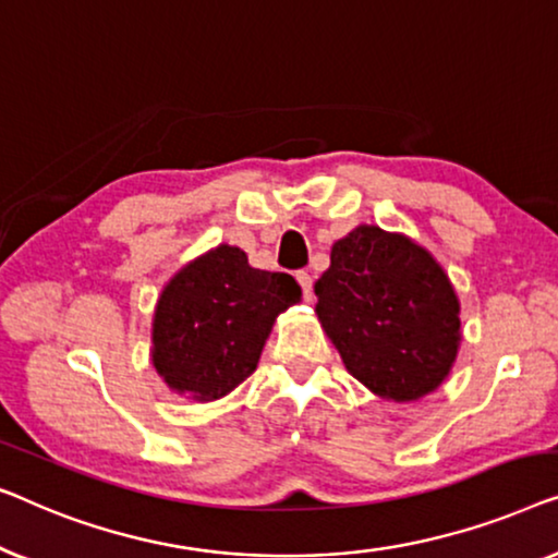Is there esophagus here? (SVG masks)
<instances>
[{"instance_id": "esophagus-1", "label": "esophagus", "mask_w": 558, "mask_h": 558, "mask_svg": "<svg viewBox=\"0 0 558 558\" xmlns=\"http://www.w3.org/2000/svg\"><path fill=\"white\" fill-rule=\"evenodd\" d=\"M298 282H301V288H303V298L305 301H313V280H311V276L305 270H301L298 272Z\"/></svg>"}]
</instances>
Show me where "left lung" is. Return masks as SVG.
<instances>
[{
  "instance_id": "1",
  "label": "left lung",
  "mask_w": 558,
  "mask_h": 558,
  "mask_svg": "<svg viewBox=\"0 0 558 558\" xmlns=\"http://www.w3.org/2000/svg\"><path fill=\"white\" fill-rule=\"evenodd\" d=\"M316 316L349 374L387 402H417L450 376L460 298L435 255L402 232L359 225L331 247Z\"/></svg>"
}]
</instances>
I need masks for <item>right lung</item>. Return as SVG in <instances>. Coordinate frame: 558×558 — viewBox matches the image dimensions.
Wrapping results in <instances>:
<instances>
[{
    "label": "right lung",
    "instance_id": "1",
    "mask_svg": "<svg viewBox=\"0 0 558 558\" xmlns=\"http://www.w3.org/2000/svg\"><path fill=\"white\" fill-rule=\"evenodd\" d=\"M301 303L286 272L257 270L234 245L207 250L161 288L151 320V364L194 402H217L257 368L280 313Z\"/></svg>",
    "mask_w": 558,
    "mask_h": 558
}]
</instances>
